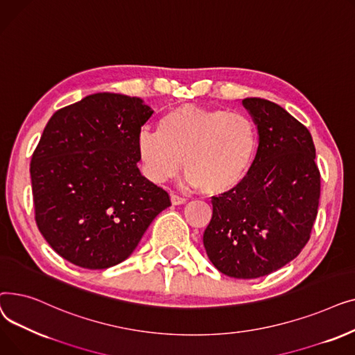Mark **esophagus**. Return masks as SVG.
<instances>
[{
	"label": "esophagus",
	"mask_w": 355,
	"mask_h": 355,
	"mask_svg": "<svg viewBox=\"0 0 355 355\" xmlns=\"http://www.w3.org/2000/svg\"><path fill=\"white\" fill-rule=\"evenodd\" d=\"M171 202H173V206H181V204L187 202V200L177 196V194H171Z\"/></svg>",
	"instance_id": "34e87169"
}]
</instances>
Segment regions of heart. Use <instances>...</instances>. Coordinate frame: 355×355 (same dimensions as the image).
<instances>
[{
	"mask_svg": "<svg viewBox=\"0 0 355 355\" xmlns=\"http://www.w3.org/2000/svg\"><path fill=\"white\" fill-rule=\"evenodd\" d=\"M253 121L220 107L181 105L168 110L157 134L141 132L137 151L146 177L164 182L181 164L187 182L207 196L236 190L245 181L257 153Z\"/></svg>",
	"mask_w": 355,
	"mask_h": 355,
	"instance_id": "b5f03b06",
	"label": "heart"
}]
</instances>
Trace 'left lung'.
Masks as SVG:
<instances>
[{
    "instance_id": "obj_1",
    "label": "left lung",
    "mask_w": 355,
    "mask_h": 355,
    "mask_svg": "<svg viewBox=\"0 0 355 355\" xmlns=\"http://www.w3.org/2000/svg\"><path fill=\"white\" fill-rule=\"evenodd\" d=\"M259 134L245 181L213 197L202 236L211 263L230 277L254 279L281 269L308 243L318 213L321 175L309 130L270 101H241Z\"/></svg>"
}]
</instances>
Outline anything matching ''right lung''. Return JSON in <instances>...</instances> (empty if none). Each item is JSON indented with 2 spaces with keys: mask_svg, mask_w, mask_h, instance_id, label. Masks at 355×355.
<instances>
[{
  "mask_svg": "<svg viewBox=\"0 0 355 355\" xmlns=\"http://www.w3.org/2000/svg\"><path fill=\"white\" fill-rule=\"evenodd\" d=\"M154 110L95 93L59 109L31 157L35 223L51 249L85 269L132 254L170 196L141 175L137 138Z\"/></svg>",
  "mask_w": 355,
  "mask_h": 355,
  "instance_id": "1",
  "label": "right lung"
}]
</instances>
